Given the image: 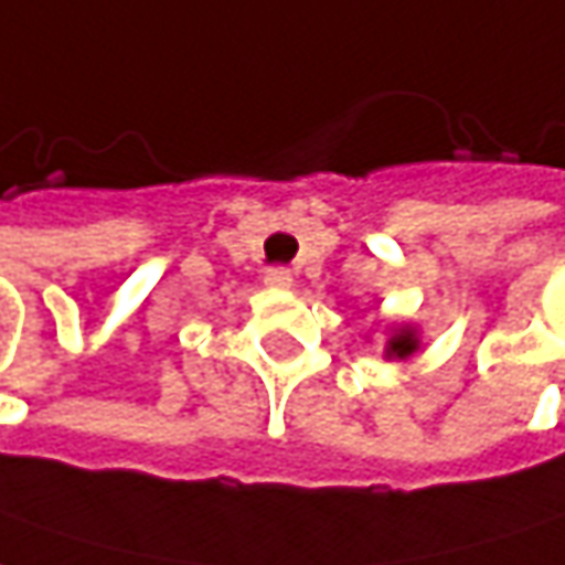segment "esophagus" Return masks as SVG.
Wrapping results in <instances>:
<instances>
[{"label":"esophagus","mask_w":565,"mask_h":565,"mask_svg":"<svg viewBox=\"0 0 565 565\" xmlns=\"http://www.w3.org/2000/svg\"><path fill=\"white\" fill-rule=\"evenodd\" d=\"M265 284H268V287H287V284H290V271H287L284 265L268 268V271H265Z\"/></svg>","instance_id":"obj_1"}]
</instances>
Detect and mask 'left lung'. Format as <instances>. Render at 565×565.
Wrapping results in <instances>:
<instances>
[{
	"label": "left lung",
	"instance_id": "8db88e82",
	"mask_svg": "<svg viewBox=\"0 0 565 565\" xmlns=\"http://www.w3.org/2000/svg\"><path fill=\"white\" fill-rule=\"evenodd\" d=\"M388 344H392V354L398 356H405L414 351V338H411V334H398V338H392Z\"/></svg>",
	"mask_w": 565,
	"mask_h": 565
}]
</instances>
